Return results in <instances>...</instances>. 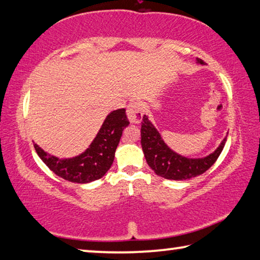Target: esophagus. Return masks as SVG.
<instances>
[{
  "instance_id": "1",
  "label": "esophagus",
  "mask_w": 260,
  "mask_h": 260,
  "mask_svg": "<svg viewBox=\"0 0 260 260\" xmlns=\"http://www.w3.org/2000/svg\"><path fill=\"white\" fill-rule=\"evenodd\" d=\"M143 112L142 108H141V104L139 102H132L127 107V117L131 122L136 124V122H140L142 119Z\"/></svg>"
}]
</instances>
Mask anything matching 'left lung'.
<instances>
[{
	"label": "left lung",
	"instance_id": "1",
	"mask_svg": "<svg viewBox=\"0 0 260 260\" xmlns=\"http://www.w3.org/2000/svg\"><path fill=\"white\" fill-rule=\"evenodd\" d=\"M196 63L204 65L200 58H196ZM141 124V146L148 165L157 175L169 180H188L203 174L218 159L227 140L225 136L218 148L208 156L190 158L180 155L167 146L146 114Z\"/></svg>",
	"mask_w": 260,
	"mask_h": 260
}]
</instances>
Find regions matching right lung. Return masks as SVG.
Masks as SVG:
<instances>
[{"mask_svg": "<svg viewBox=\"0 0 260 260\" xmlns=\"http://www.w3.org/2000/svg\"><path fill=\"white\" fill-rule=\"evenodd\" d=\"M129 125L126 110L110 112L85 151L72 158H58L34 143L35 151L56 175L74 183H88L99 180L111 167L122 131Z\"/></svg>", "mask_w": 260, "mask_h": 260, "instance_id": "1", "label": "right lung"}]
</instances>
